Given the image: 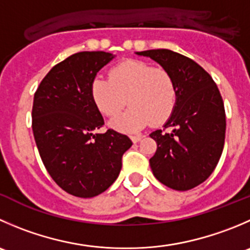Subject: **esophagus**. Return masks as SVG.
Masks as SVG:
<instances>
[{
    "label": "esophagus",
    "mask_w": 250,
    "mask_h": 250,
    "mask_svg": "<svg viewBox=\"0 0 250 250\" xmlns=\"http://www.w3.org/2000/svg\"><path fill=\"white\" fill-rule=\"evenodd\" d=\"M142 138H143L142 135H132V137H130V139H132L133 143H138L140 139H142Z\"/></svg>",
    "instance_id": "obj_1"
}]
</instances>
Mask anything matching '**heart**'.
I'll list each match as a JSON object with an SVG mask.
<instances>
[{
	"label": "heart",
	"mask_w": 250,
	"mask_h": 250,
	"mask_svg": "<svg viewBox=\"0 0 250 250\" xmlns=\"http://www.w3.org/2000/svg\"><path fill=\"white\" fill-rule=\"evenodd\" d=\"M94 105L106 117H116L127 104L130 107L111 125L121 132H137L145 125L167 122L177 105V84L164 68L143 61L128 60L108 72V79L96 77L90 85Z\"/></svg>",
	"instance_id": "obj_1"
}]
</instances>
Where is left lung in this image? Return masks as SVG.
<instances>
[{"label":"left lung","instance_id":"8db88e82","mask_svg":"<svg viewBox=\"0 0 250 250\" xmlns=\"http://www.w3.org/2000/svg\"><path fill=\"white\" fill-rule=\"evenodd\" d=\"M161 64L177 84V105L165 125L150 134L157 149L149 160L154 176L168 188L189 190L209 178L225 144L226 113L214 79L190 58L166 48L138 52Z\"/></svg>","mask_w":250,"mask_h":250}]
</instances>
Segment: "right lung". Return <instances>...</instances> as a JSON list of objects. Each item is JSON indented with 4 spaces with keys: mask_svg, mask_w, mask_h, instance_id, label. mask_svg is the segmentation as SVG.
Returning <instances> with one entry per match:
<instances>
[{
    "mask_svg": "<svg viewBox=\"0 0 250 250\" xmlns=\"http://www.w3.org/2000/svg\"><path fill=\"white\" fill-rule=\"evenodd\" d=\"M113 57L104 51L74 53L46 74L34 95L31 127L39 154L53 181L74 197L105 192L132 146L127 135L113 129L96 133L105 122L90 85Z\"/></svg>",
    "mask_w": 250,
    "mask_h": 250,
    "instance_id": "add662e5",
    "label": "right lung"
}]
</instances>
